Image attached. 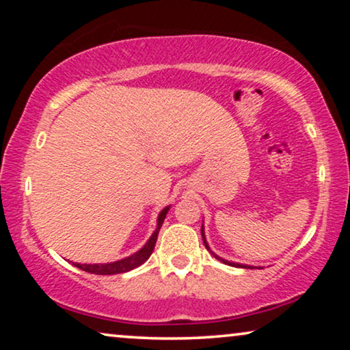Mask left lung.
<instances>
[{
	"label": "left lung",
	"instance_id": "left-lung-1",
	"mask_svg": "<svg viewBox=\"0 0 350 350\" xmlns=\"http://www.w3.org/2000/svg\"><path fill=\"white\" fill-rule=\"evenodd\" d=\"M200 232H202V239H204V243H205V247H207V250H210L208 245H207V242H205V237H204V228H202V231H200ZM212 255H213L215 258H217V260H221V258L215 255V253H212ZM221 261H223V262H226V265H231V266H237V267H247V266H243V265H237V262H229V261H224V260H221Z\"/></svg>",
	"mask_w": 350,
	"mask_h": 350
}]
</instances>
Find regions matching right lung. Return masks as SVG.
Segmentation results:
<instances>
[{
  "mask_svg": "<svg viewBox=\"0 0 350 350\" xmlns=\"http://www.w3.org/2000/svg\"><path fill=\"white\" fill-rule=\"evenodd\" d=\"M167 212H169V207L164 208L159 213V218H157L156 231L150 237V241L146 242V245L143 247L142 250H138L137 253H133L132 256L124 258V260H119V261H114V262H108V265H79V262H75V266L79 267V269L85 271V272H90V274H98V275L122 274V272L135 269V267L143 265V262H145L148 258L151 256L152 250H154V245H156V241H157V234H159V229L162 226V223H164Z\"/></svg>",
  "mask_w": 350,
  "mask_h": 350,
  "instance_id": "1",
  "label": "right lung"
}]
</instances>
